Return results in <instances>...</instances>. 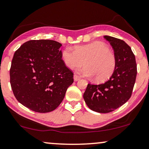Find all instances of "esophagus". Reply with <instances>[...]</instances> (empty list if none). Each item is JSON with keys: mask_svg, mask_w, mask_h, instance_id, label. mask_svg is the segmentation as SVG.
Returning a JSON list of instances; mask_svg holds the SVG:
<instances>
[{"mask_svg": "<svg viewBox=\"0 0 149 149\" xmlns=\"http://www.w3.org/2000/svg\"><path fill=\"white\" fill-rule=\"evenodd\" d=\"M80 77L78 76L77 74H74V80L75 81H79V79H80Z\"/></svg>", "mask_w": 149, "mask_h": 149, "instance_id": "1", "label": "esophagus"}]
</instances>
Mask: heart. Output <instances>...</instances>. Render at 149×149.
<instances>
[{
    "label": "heart",
    "mask_w": 149,
    "mask_h": 149,
    "mask_svg": "<svg viewBox=\"0 0 149 149\" xmlns=\"http://www.w3.org/2000/svg\"><path fill=\"white\" fill-rule=\"evenodd\" d=\"M61 59L70 69L85 66L79 70L83 76L95 77L98 82L107 80L116 67V58L107 44L94 42L86 45L77 46L72 50L66 47L61 52Z\"/></svg>",
    "instance_id": "obj_1"
}]
</instances>
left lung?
Listing matches in <instances>:
<instances>
[{
  "instance_id": "left-lung-1",
  "label": "left lung",
  "mask_w": 149,
  "mask_h": 149,
  "mask_svg": "<svg viewBox=\"0 0 149 149\" xmlns=\"http://www.w3.org/2000/svg\"><path fill=\"white\" fill-rule=\"evenodd\" d=\"M104 38L112 46L116 67L109 80L104 84H88L84 98L90 109L99 113H109L130 98L136 82L137 64L131 47L123 40L107 36Z\"/></svg>"
}]
</instances>
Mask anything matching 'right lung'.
Masks as SVG:
<instances>
[{"label":"right lung","mask_w":149,"mask_h":149,"mask_svg":"<svg viewBox=\"0 0 149 149\" xmlns=\"http://www.w3.org/2000/svg\"><path fill=\"white\" fill-rule=\"evenodd\" d=\"M62 44L51 40L26 42L15 52L9 71L13 93L32 111L46 113L60 105L74 73L63 62Z\"/></svg>","instance_id":"obj_1"}]
</instances>
